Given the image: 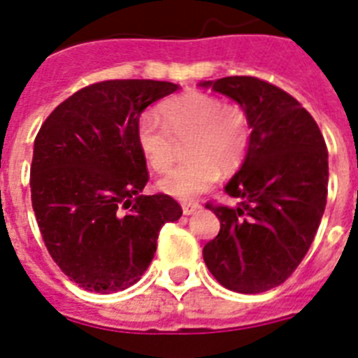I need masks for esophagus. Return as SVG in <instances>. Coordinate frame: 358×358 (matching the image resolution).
<instances>
[{"mask_svg":"<svg viewBox=\"0 0 358 358\" xmlns=\"http://www.w3.org/2000/svg\"><path fill=\"white\" fill-rule=\"evenodd\" d=\"M199 208H201V205H199V203H196V201H185V203H182V214H185V216H190V214L197 213Z\"/></svg>","mask_w":358,"mask_h":358,"instance_id":"1","label":"esophagus"}]
</instances>
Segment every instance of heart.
I'll return each instance as SVG.
<instances>
[{
	"label": "heart",
	"instance_id": "b5f03b06",
	"mask_svg": "<svg viewBox=\"0 0 358 358\" xmlns=\"http://www.w3.org/2000/svg\"><path fill=\"white\" fill-rule=\"evenodd\" d=\"M164 122L155 114H142L136 122V145L145 164L164 171L176 159L177 140H187L192 161L166 171L159 190L179 199L207 192L222 173H233L244 164L251 144V127L244 108L225 105L216 96L188 92L162 105Z\"/></svg>",
	"mask_w": 358,
	"mask_h": 358
}]
</instances>
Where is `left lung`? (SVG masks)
Instances as JSON below:
<instances>
[{
	"mask_svg": "<svg viewBox=\"0 0 358 358\" xmlns=\"http://www.w3.org/2000/svg\"><path fill=\"white\" fill-rule=\"evenodd\" d=\"M244 108L251 144L225 185L236 208L207 205L220 233L203 248L208 271L240 294L279 287L307 255L327 203L325 140L313 116L281 88L257 77L203 81Z\"/></svg>",
	"mask_w": 358,
	"mask_h": 358,
	"instance_id": "8db88e82",
	"label": "left lung"
}]
</instances>
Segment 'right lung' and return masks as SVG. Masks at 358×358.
Returning <instances> with one entry per match:
<instances>
[{"label":"right lung","instance_id":"1","mask_svg":"<svg viewBox=\"0 0 358 358\" xmlns=\"http://www.w3.org/2000/svg\"><path fill=\"white\" fill-rule=\"evenodd\" d=\"M179 85L116 79L83 88L40 127L31 201L51 259L90 292L133 287L155 257L159 231L181 218L166 194L144 196L148 168L136 122Z\"/></svg>","mask_w":358,"mask_h":358}]
</instances>
